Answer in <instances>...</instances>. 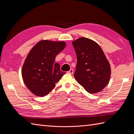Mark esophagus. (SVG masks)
<instances>
[{
    "mask_svg": "<svg viewBox=\"0 0 134 134\" xmlns=\"http://www.w3.org/2000/svg\"><path fill=\"white\" fill-rule=\"evenodd\" d=\"M73 69H71L68 71V73H69V74H72V73H73Z\"/></svg>",
    "mask_w": 134,
    "mask_h": 134,
    "instance_id": "34e87169",
    "label": "esophagus"
}]
</instances>
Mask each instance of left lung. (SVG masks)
Listing matches in <instances>:
<instances>
[{"label":"left lung","mask_w":134,"mask_h":134,"mask_svg":"<svg viewBox=\"0 0 134 134\" xmlns=\"http://www.w3.org/2000/svg\"><path fill=\"white\" fill-rule=\"evenodd\" d=\"M72 44L77 57L75 79L91 94L102 91L109 83L111 71L102 48L86 37L77 39Z\"/></svg>","instance_id":"8db88e82"}]
</instances>
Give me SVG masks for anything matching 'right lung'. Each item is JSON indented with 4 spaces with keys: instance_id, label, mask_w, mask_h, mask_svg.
Segmentation results:
<instances>
[{
    "instance_id": "obj_1",
    "label": "right lung",
    "mask_w": 134,
    "mask_h": 134,
    "mask_svg": "<svg viewBox=\"0 0 134 134\" xmlns=\"http://www.w3.org/2000/svg\"><path fill=\"white\" fill-rule=\"evenodd\" d=\"M63 41L42 40L32 47L22 67V75L26 87L33 94L43 97L49 94L65 72L55 63L56 56L64 50Z\"/></svg>"
}]
</instances>
